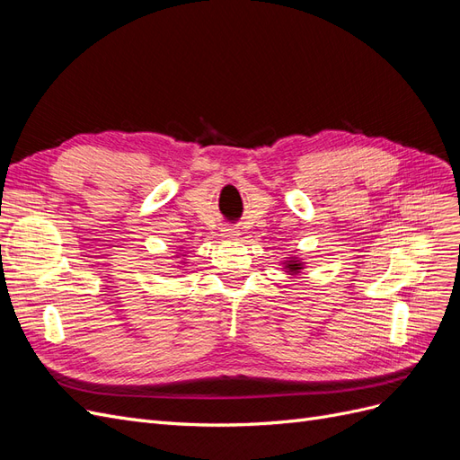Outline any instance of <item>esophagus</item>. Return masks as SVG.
Wrapping results in <instances>:
<instances>
[{
    "instance_id": "1",
    "label": "esophagus",
    "mask_w": 460,
    "mask_h": 460,
    "mask_svg": "<svg viewBox=\"0 0 460 460\" xmlns=\"http://www.w3.org/2000/svg\"><path fill=\"white\" fill-rule=\"evenodd\" d=\"M238 235H240V232L235 230V228H225V230H222V238H225V240H235V238H238Z\"/></svg>"
}]
</instances>
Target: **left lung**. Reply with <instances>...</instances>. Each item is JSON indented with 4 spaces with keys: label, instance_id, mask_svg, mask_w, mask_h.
Masks as SVG:
<instances>
[{
    "label": "left lung",
    "instance_id": "left-lung-1",
    "mask_svg": "<svg viewBox=\"0 0 460 460\" xmlns=\"http://www.w3.org/2000/svg\"><path fill=\"white\" fill-rule=\"evenodd\" d=\"M280 264L284 267L282 270L288 278H296L297 274H301L305 269H307V262H305L299 255H289Z\"/></svg>",
    "mask_w": 460,
    "mask_h": 460
}]
</instances>
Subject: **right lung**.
Here are the masks:
<instances>
[{"mask_svg": "<svg viewBox=\"0 0 460 460\" xmlns=\"http://www.w3.org/2000/svg\"><path fill=\"white\" fill-rule=\"evenodd\" d=\"M186 252H184V247L180 245L176 252H174V261H176V269H180V270H186L184 267H186ZM184 274V272H182Z\"/></svg>", "mask_w": 460, "mask_h": 460, "instance_id": "right-lung-1", "label": "right lung"}]
</instances>
